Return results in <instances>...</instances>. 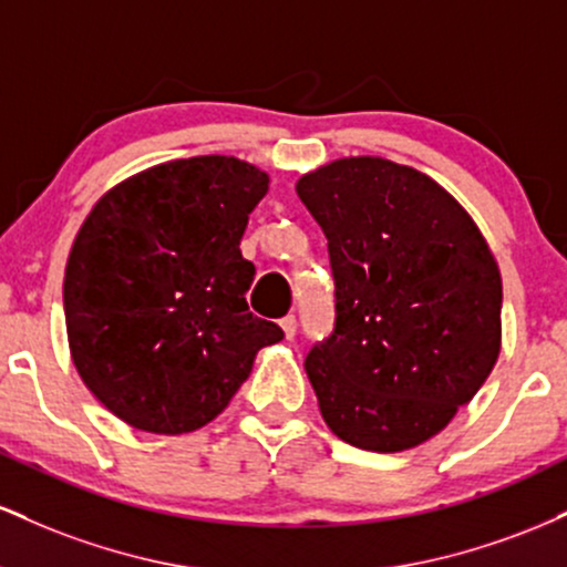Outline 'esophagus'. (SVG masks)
I'll use <instances>...</instances> for the list:
<instances>
[{
  "label": "esophagus",
  "instance_id": "obj_1",
  "mask_svg": "<svg viewBox=\"0 0 567 567\" xmlns=\"http://www.w3.org/2000/svg\"><path fill=\"white\" fill-rule=\"evenodd\" d=\"M279 328H282L285 338H288V341H292V336H296V330H298V324H296V317H292V315L282 317V320H279Z\"/></svg>",
  "mask_w": 567,
  "mask_h": 567
}]
</instances>
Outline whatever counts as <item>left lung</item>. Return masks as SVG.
<instances>
[{"label":"left lung","mask_w":567,"mask_h":567,"mask_svg":"<svg viewBox=\"0 0 567 567\" xmlns=\"http://www.w3.org/2000/svg\"><path fill=\"white\" fill-rule=\"evenodd\" d=\"M296 192L336 282L333 333L303 362L324 424L362 451L421 445L496 365V258L470 213L408 165L336 159Z\"/></svg>","instance_id":"1"}]
</instances>
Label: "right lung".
<instances>
[{
	"label": "right lung",
	"mask_w": 567,
	"mask_h": 567,
	"mask_svg": "<svg viewBox=\"0 0 567 567\" xmlns=\"http://www.w3.org/2000/svg\"><path fill=\"white\" fill-rule=\"evenodd\" d=\"M269 175L234 157L175 159L90 210L63 279L69 347L116 419L154 434L205 426L282 328L247 309L239 243Z\"/></svg>",
	"instance_id": "obj_1"
}]
</instances>
